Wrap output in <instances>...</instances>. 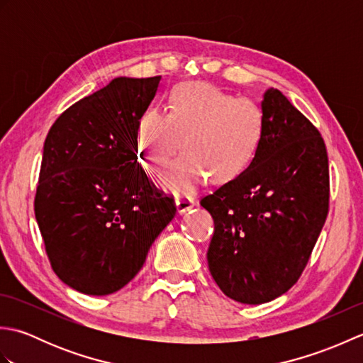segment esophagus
Here are the masks:
<instances>
[{
	"label": "esophagus",
	"mask_w": 363,
	"mask_h": 363,
	"mask_svg": "<svg viewBox=\"0 0 363 363\" xmlns=\"http://www.w3.org/2000/svg\"><path fill=\"white\" fill-rule=\"evenodd\" d=\"M195 206V199L190 195H177L176 196V209L179 213H186Z\"/></svg>",
	"instance_id": "obj_1"
}]
</instances>
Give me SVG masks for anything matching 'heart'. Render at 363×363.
I'll list each match as a JSON object with an SVG mask.
<instances>
[{
	"instance_id": "b5f03b06",
	"label": "heart",
	"mask_w": 363,
	"mask_h": 363,
	"mask_svg": "<svg viewBox=\"0 0 363 363\" xmlns=\"http://www.w3.org/2000/svg\"><path fill=\"white\" fill-rule=\"evenodd\" d=\"M264 130L265 115L256 101L195 82L172 91L168 113L156 107L145 111L137 140L152 172L164 168L182 142L187 152L169 165L162 182L169 190L190 191L207 173L215 182L240 174L256 156Z\"/></svg>"
}]
</instances>
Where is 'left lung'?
<instances>
[{"label":"left lung","instance_id":"obj_1","mask_svg":"<svg viewBox=\"0 0 363 363\" xmlns=\"http://www.w3.org/2000/svg\"><path fill=\"white\" fill-rule=\"evenodd\" d=\"M264 137L250 167L203 196L213 218L207 251L221 291L264 304L303 274L329 212V162L323 137L277 89L262 101Z\"/></svg>","mask_w":363,"mask_h":363}]
</instances>
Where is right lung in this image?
I'll return each instance as SVG.
<instances>
[{
    "mask_svg": "<svg viewBox=\"0 0 363 363\" xmlns=\"http://www.w3.org/2000/svg\"><path fill=\"white\" fill-rule=\"evenodd\" d=\"M159 81L115 78L60 113L46 135L35 220L52 272L86 295L134 279L176 215L173 196L137 160L138 120Z\"/></svg>",
    "mask_w": 363,
    "mask_h": 363,
    "instance_id": "right-lung-1",
    "label": "right lung"
}]
</instances>
